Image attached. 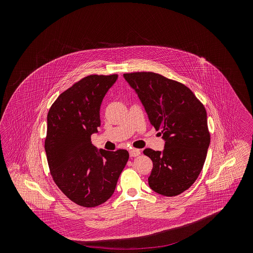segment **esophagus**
Instances as JSON below:
<instances>
[{
    "instance_id": "34e87169",
    "label": "esophagus",
    "mask_w": 253,
    "mask_h": 253,
    "mask_svg": "<svg viewBox=\"0 0 253 253\" xmlns=\"http://www.w3.org/2000/svg\"><path fill=\"white\" fill-rule=\"evenodd\" d=\"M139 155H140V150H138V149H131V150H129V156L131 158L137 157Z\"/></svg>"
}]
</instances>
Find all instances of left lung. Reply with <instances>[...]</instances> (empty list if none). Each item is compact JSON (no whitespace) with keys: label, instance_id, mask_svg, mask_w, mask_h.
I'll list each match as a JSON object with an SVG mask.
<instances>
[{"label":"left lung","instance_id":"1","mask_svg":"<svg viewBox=\"0 0 253 253\" xmlns=\"http://www.w3.org/2000/svg\"><path fill=\"white\" fill-rule=\"evenodd\" d=\"M124 77L166 140L163 153L143 151L153 162L149 186L160 195L177 196L197 180L207 158L211 133L206 108L188 86L161 74L126 73Z\"/></svg>","mask_w":253,"mask_h":253}]
</instances>
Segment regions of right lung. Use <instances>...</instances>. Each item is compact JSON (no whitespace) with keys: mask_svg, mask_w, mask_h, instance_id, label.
I'll use <instances>...</instances> for the list:
<instances>
[{"mask_svg":"<svg viewBox=\"0 0 253 253\" xmlns=\"http://www.w3.org/2000/svg\"><path fill=\"white\" fill-rule=\"evenodd\" d=\"M117 78L112 74L81 79L47 113L44 150L50 175L69 200L84 208L110 199L129 157L124 149L98 152L90 139L100 126L102 99Z\"/></svg>","mask_w":253,"mask_h":253,"instance_id":"right-lung-1","label":"right lung"}]
</instances>
